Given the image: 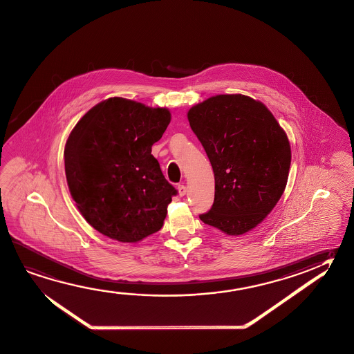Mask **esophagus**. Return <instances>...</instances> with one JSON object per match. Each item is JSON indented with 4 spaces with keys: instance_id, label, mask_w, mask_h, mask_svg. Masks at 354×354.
<instances>
[{
    "instance_id": "34e87169",
    "label": "esophagus",
    "mask_w": 354,
    "mask_h": 354,
    "mask_svg": "<svg viewBox=\"0 0 354 354\" xmlns=\"http://www.w3.org/2000/svg\"><path fill=\"white\" fill-rule=\"evenodd\" d=\"M178 194H180V197H183V196H186L187 188L186 186H183V185H178Z\"/></svg>"
}]
</instances>
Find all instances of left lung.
<instances>
[{
    "mask_svg": "<svg viewBox=\"0 0 354 354\" xmlns=\"http://www.w3.org/2000/svg\"><path fill=\"white\" fill-rule=\"evenodd\" d=\"M209 158L216 192L204 224L241 235L263 222L288 183V136L263 102L241 94L212 96L188 111Z\"/></svg>",
    "mask_w": 354,
    "mask_h": 354,
    "instance_id": "obj_1",
    "label": "left lung"
}]
</instances>
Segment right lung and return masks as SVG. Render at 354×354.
<instances>
[{"label":"right lung","instance_id":"add662e5","mask_svg":"<svg viewBox=\"0 0 354 354\" xmlns=\"http://www.w3.org/2000/svg\"><path fill=\"white\" fill-rule=\"evenodd\" d=\"M169 121L167 109L110 97L73 129L64 149L66 182L79 212L99 233L136 243L162 228L177 191L151 147Z\"/></svg>","mask_w":354,"mask_h":354}]
</instances>
